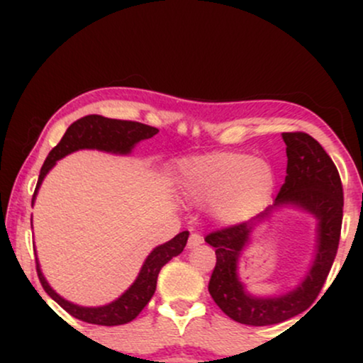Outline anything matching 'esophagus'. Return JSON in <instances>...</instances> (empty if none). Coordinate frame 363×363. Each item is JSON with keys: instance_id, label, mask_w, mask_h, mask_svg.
Instances as JSON below:
<instances>
[{"instance_id": "34e87169", "label": "esophagus", "mask_w": 363, "mask_h": 363, "mask_svg": "<svg viewBox=\"0 0 363 363\" xmlns=\"http://www.w3.org/2000/svg\"><path fill=\"white\" fill-rule=\"evenodd\" d=\"M203 244V237L199 234H191L189 240H187V249H194L198 247V245Z\"/></svg>"}]
</instances>
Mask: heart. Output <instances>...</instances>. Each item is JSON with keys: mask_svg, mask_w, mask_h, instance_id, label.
<instances>
[{"mask_svg": "<svg viewBox=\"0 0 363 363\" xmlns=\"http://www.w3.org/2000/svg\"><path fill=\"white\" fill-rule=\"evenodd\" d=\"M176 186L189 205H205L216 223L235 227L259 216L272 203L277 174L262 157L211 152L177 164Z\"/></svg>", "mask_w": 363, "mask_h": 363, "instance_id": "1", "label": "heart"}]
</instances>
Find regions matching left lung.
Masks as SVG:
<instances>
[{"instance_id": "8db88e82", "label": "left lung", "mask_w": 363, "mask_h": 363, "mask_svg": "<svg viewBox=\"0 0 363 363\" xmlns=\"http://www.w3.org/2000/svg\"><path fill=\"white\" fill-rule=\"evenodd\" d=\"M286 176L274 205L252 222L206 235L216 264L208 290L230 319L247 326H272L309 309L318 298L338 251L343 220V187L331 157L306 133H283ZM283 207L306 211L316 218V251L310 269L294 289L277 296H254L238 277V261L250 245L256 226Z\"/></svg>"}]
</instances>
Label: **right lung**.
<instances>
[{
	"label": "right lung",
	"mask_w": 363,
	"mask_h": 363,
	"mask_svg": "<svg viewBox=\"0 0 363 363\" xmlns=\"http://www.w3.org/2000/svg\"><path fill=\"white\" fill-rule=\"evenodd\" d=\"M157 133V128L147 126V124L135 123V121L109 119L97 114L85 116V118L74 121L72 126L66 129L60 143L49 152L48 158H45L35 186L34 198H32V205H34L39 187L49 170L56 165L57 160L69 155V153L78 152V150H99V152L114 153V155H129L140 141L152 138ZM187 237H189V232L186 230L170 239L169 242L157 245L141 264L138 277L129 285V289L124 290V294H121L116 301L106 303V306L85 307L62 298L45 280L39 259L35 257L37 274H39V280L43 283L45 294L60 303L66 312H69L73 318L90 324H101V326H119V324H126L133 320L143 311V307L155 294L157 277L162 266H165L172 257L184 251Z\"/></svg>",
	"instance_id": "add662e5"
}]
</instances>
